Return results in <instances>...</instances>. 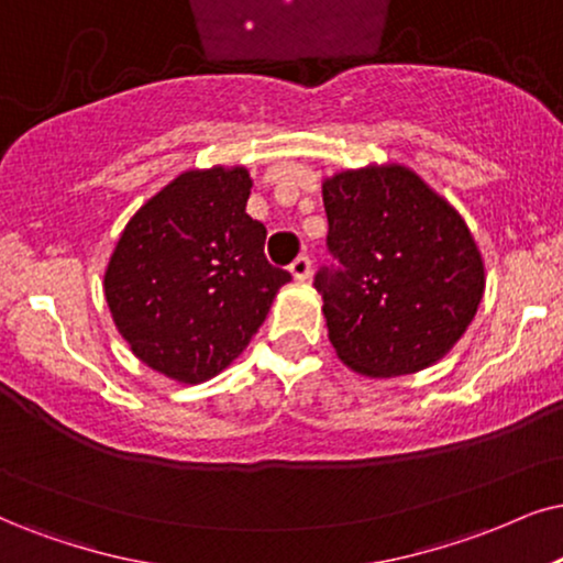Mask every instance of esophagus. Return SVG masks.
<instances>
[{
    "label": "esophagus",
    "mask_w": 563,
    "mask_h": 563,
    "mask_svg": "<svg viewBox=\"0 0 563 563\" xmlns=\"http://www.w3.org/2000/svg\"><path fill=\"white\" fill-rule=\"evenodd\" d=\"M290 275H294V280H298V283H303L306 277H309V273H311V260L306 257V254H301V257H296L294 262H290Z\"/></svg>",
    "instance_id": "esophagus-1"
}]
</instances>
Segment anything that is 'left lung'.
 I'll return each mask as SVG.
<instances>
[{
  "label": "left lung",
  "instance_id": "left-lung-1",
  "mask_svg": "<svg viewBox=\"0 0 563 563\" xmlns=\"http://www.w3.org/2000/svg\"><path fill=\"white\" fill-rule=\"evenodd\" d=\"M338 267H322L327 334L364 376L437 364L462 338L486 288L483 260L457 210L416 170L368 166L322 184Z\"/></svg>",
  "mask_w": 563,
  "mask_h": 563
}]
</instances>
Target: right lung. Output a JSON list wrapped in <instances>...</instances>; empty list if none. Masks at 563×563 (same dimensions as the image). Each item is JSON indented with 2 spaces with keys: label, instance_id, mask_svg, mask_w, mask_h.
Wrapping results in <instances>:
<instances>
[{
  "label": "right lung",
  "instance_id": "obj_1",
  "mask_svg": "<svg viewBox=\"0 0 563 563\" xmlns=\"http://www.w3.org/2000/svg\"><path fill=\"white\" fill-rule=\"evenodd\" d=\"M244 166L184 170L134 212L103 275L113 324L142 364L181 384L223 372L290 273L246 216Z\"/></svg>",
  "mask_w": 563,
  "mask_h": 563
}]
</instances>
